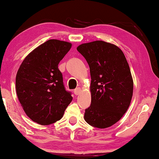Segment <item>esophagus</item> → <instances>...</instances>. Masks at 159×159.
<instances>
[{"label":"esophagus","instance_id":"obj_1","mask_svg":"<svg viewBox=\"0 0 159 159\" xmlns=\"http://www.w3.org/2000/svg\"><path fill=\"white\" fill-rule=\"evenodd\" d=\"M80 93H81V88H78L77 89H75V91H74V93H75L76 95H80Z\"/></svg>","mask_w":159,"mask_h":159}]
</instances>
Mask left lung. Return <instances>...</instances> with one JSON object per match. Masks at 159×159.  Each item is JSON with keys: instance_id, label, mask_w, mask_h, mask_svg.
<instances>
[{"instance_id": "obj_1", "label": "left lung", "mask_w": 159, "mask_h": 159, "mask_svg": "<svg viewBox=\"0 0 159 159\" xmlns=\"http://www.w3.org/2000/svg\"><path fill=\"white\" fill-rule=\"evenodd\" d=\"M77 50L88 62L91 76V105L84 120L95 127H109L131 103L133 80L127 61L118 46L102 40L82 43Z\"/></svg>"}]
</instances>
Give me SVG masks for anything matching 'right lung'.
<instances>
[{
	"instance_id": "right-lung-1",
	"label": "right lung",
	"mask_w": 159,
	"mask_h": 159,
	"mask_svg": "<svg viewBox=\"0 0 159 159\" xmlns=\"http://www.w3.org/2000/svg\"><path fill=\"white\" fill-rule=\"evenodd\" d=\"M71 43L49 40L28 54L16 77V91L25 114L41 125L60 120L72 97L65 90L59 62Z\"/></svg>"
}]
</instances>
